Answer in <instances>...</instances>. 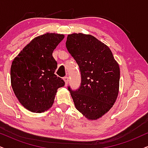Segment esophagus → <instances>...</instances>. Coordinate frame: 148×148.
<instances>
[{"instance_id":"1","label":"esophagus","mask_w":148,"mask_h":148,"mask_svg":"<svg viewBox=\"0 0 148 148\" xmlns=\"http://www.w3.org/2000/svg\"><path fill=\"white\" fill-rule=\"evenodd\" d=\"M63 80L65 81V86L68 85V81H69V78L68 76H65L64 78H63Z\"/></svg>"}]
</instances>
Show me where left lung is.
Masks as SVG:
<instances>
[{"instance_id": "1", "label": "left lung", "mask_w": 148, "mask_h": 148, "mask_svg": "<svg viewBox=\"0 0 148 148\" xmlns=\"http://www.w3.org/2000/svg\"><path fill=\"white\" fill-rule=\"evenodd\" d=\"M66 47L81 74L79 89L74 91L68 87L75 107L89 120L100 119L113 107L118 96V63L108 46L91 35H68Z\"/></svg>"}]
</instances>
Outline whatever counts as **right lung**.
I'll list each match as a JSON object with an SVG mask.
<instances>
[{"mask_svg":"<svg viewBox=\"0 0 148 148\" xmlns=\"http://www.w3.org/2000/svg\"><path fill=\"white\" fill-rule=\"evenodd\" d=\"M65 35L55 33L35 37L14 58L11 83L20 104L29 111L42 113L52 107L57 89L65 82L55 74L57 63L52 52Z\"/></svg>","mask_w":148,"mask_h":148,"instance_id":"obj_1","label":"right lung"}]
</instances>
